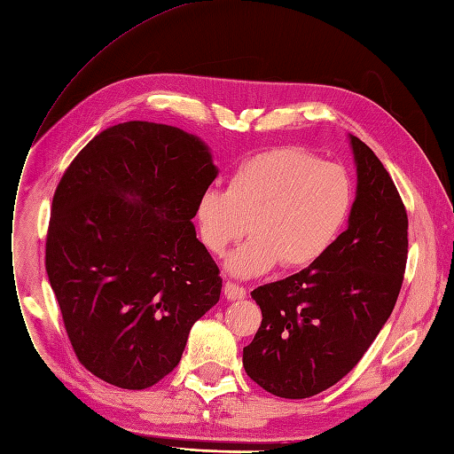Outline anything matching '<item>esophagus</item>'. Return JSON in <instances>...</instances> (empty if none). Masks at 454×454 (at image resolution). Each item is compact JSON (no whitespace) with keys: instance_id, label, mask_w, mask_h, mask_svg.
<instances>
[{"instance_id":"obj_1","label":"esophagus","mask_w":454,"mask_h":454,"mask_svg":"<svg viewBox=\"0 0 454 454\" xmlns=\"http://www.w3.org/2000/svg\"><path fill=\"white\" fill-rule=\"evenodd\" d=\"M247 294V290L236 283L231 281H226L224 283V296L230 300V301H236V300H243Z\"/></svg>"}]
</instances>
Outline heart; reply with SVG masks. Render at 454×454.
I'll return each instance as SVG.
<instances>
[{"instance_id": "obj_1", "label": "heart", "mask_w": 454, "mask_h": 454, "mask_svg": "<svg viewBox=\"0 0 454 454\" xmlns=\"http://www.w3.org/2000/svg\"><path fill=\"white\" fill-rule=\"evenodd\" d=\"M353 209L347 171L315 154L285 147L243 160L226 192L209 188L196 203L201 245L223 256L245 231L253 238L226 266L238 277L301 270L323 258Z\"/></svg>"}]
</instances>
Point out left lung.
I'll list each match as a JSON object with an SVG mask.
<instances>
[{"label": "left lung", "instance_id": "8db88e82", "mask_svg": "<svg viewBox=\"0 0 454 454\" xmlns=\"http://www.w3.org/2000/svg\"><path fill=\"white\" fill-rule=\"evenodd\" d=\"M358 186L348 228L315 264L262 285L247 375L279 398L301 400L355 368L396 305L407 262V211L373 151L350 136Z\"/></svg>", "mask_w": 454, "mask_h": 454}]
</instances>
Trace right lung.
<instances>
[{
  "mask_svg": "<svg viewBox=\"0 0 454 454\" xmlns=\"http://www.w3.org/2000/svg\"><path fill=\"white\" fill-rule=\"evenodd\" d=\"M215 177L198 137L143 121L101 131L62 175L45 268L71 347L101 381L156 385L221 298V271L192 224Z\"/></svg>",
  "mask_w": 454,
  "mask_h": 454,
  "instance_id": "1",
  "label": "right lung"
}]
</instances>
